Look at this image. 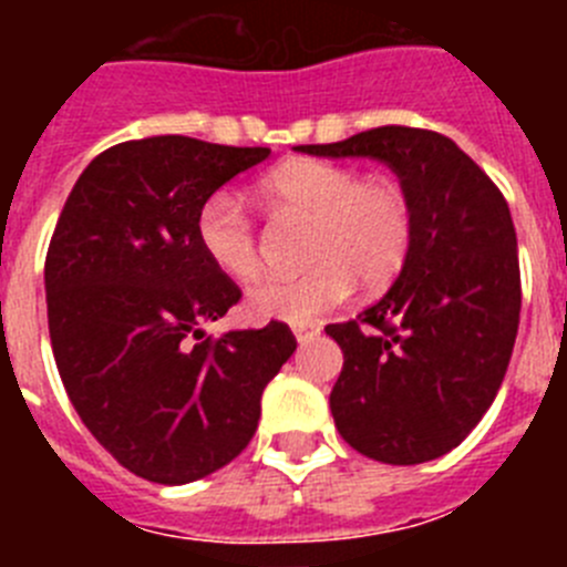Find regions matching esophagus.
Listing matches in <instances>:
<instances>
[{
	"label": "esophagus",
	"mask_w": 567,
	"mask_h": 567,
	"mask_svg": "<svg viewBox=\"0 0 567 567\" xmlns=\"http://www.w3.org/2000/svg\"><path fill=\"white\" fill-rule=\"evenodd\" d=\"M320 334V327H312V323H298L295 327V338H298V343H307V340L318 338Z\"/></svg>",
	"instance_id": "esophagus-1"
}]
</instances>
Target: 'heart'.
Masks as SVG:
<instances>
[{
  "instance_id": "obj_1",
  "label": "heart",
  "mask_w": 567,
  "mask_h": 567,
  "mask_svg": "<svg viewBox=\"0 0 567 567\" xmlns=\"http://www.w3.org/2000/svg\"><path fill=\"white\" fill-rule=\"evenodd\" d=\"M258 195L284 218L309 221L303 260L292 278H269L249 289L247 309L258 320L312 323L343 307L358 289L392 284L414 240V207L403 184L365 175L352 164H280L258 182ZM198 244L221 275L252 280L264 272V247L244 204L215 193L198 213Z\"/></svg>"
}]
</instances>
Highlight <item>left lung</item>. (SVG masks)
<instances>
[{
    "label": "left lung",
    "mask_w": 567,
    "mask_h": 567,
    "mask_svg": "<svg viewBox=\"0 0 567 567\" xmlns=\"http://www.w3.org/2000/svg\"><path fill=\"white\" fill-rule=\"evenodd\" d=\"M327 158H378L414 207V240L392 289L329 323L343 369L329 394L340 437L365 457L414 465L443 457L483 420L517 340V233L497 184L434 130H365L300 144Z\"/></svg>",
    "instance_id": "8db88e82"
}]
</instances>
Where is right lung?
<instances>
[{
  "mask_svg": "<svg viewBox=\"0 0 567 567\" xmlns=\"http://www.w3.org/2000/svg\"><path fill=\"white\" fill-rule=\"evenodd\" d=\"M267 155L189 135L115 144L79 175L50 238L48 329L70 403L150 483H193L238 457L298 346L280 320L202 332L240 289L204 255L198 213Z\"/></svg>",
  "mask_w": 567,
  "mask_h": 567,
  "instance_id": "add662e5",
  "label": "right lung"
}]
</instances>
